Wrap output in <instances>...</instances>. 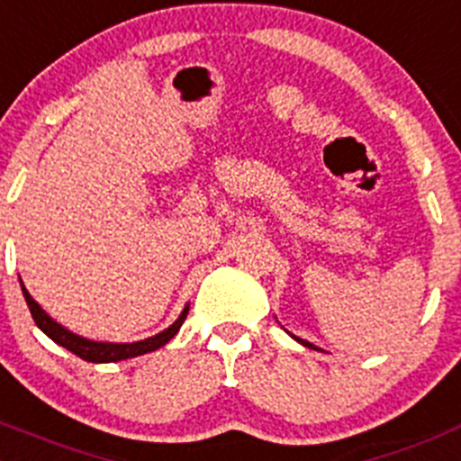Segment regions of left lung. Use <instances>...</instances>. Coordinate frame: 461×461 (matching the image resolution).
I'll list each match as a JSON object with an SVG mask.
<instances>
[{
    "label": "left lung",
    "instance_id": "1",
    "mask_svg": "<svg viewBox=\"0 0 461 461\" xmlns=\"http://www.w3.org/2000/svg\"><path fill=\"white\" fill-rule=\"evenodd\" d=\"M294 339H295V341H300V343H303V346H307V348H313V350H318V348L313 346V343H309V341H303V339H298V337H294Z\"/></svg>",
    "mask_w": 461,
    "mask_h": 461
}]
</instances>
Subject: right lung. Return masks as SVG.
I'll return each instance as SVG.
<instances>
[{
	"instance_id": "right-lung-1",
	"label": "right lung",
	"mask_w": 461,
	"mask_h": 461,
	"mask_svg": "<svg viewBox=\"0 0 461 461\" xmlns=\"http://www.w3.org/2000/svg\"><path fill=\"white\" fill-rule=\"evenodd\" d=\"M23 294H24V300H27V304H29V312H32V316H33V321H36L38 328H41L42 332H45L54 343L68 348V350L75 352L77 357H81L84 361H93V364H109V361L131 359V357H139V355H145V352L158 350V348L166 346V343L179 332V328H182V322L186 321V313H188V307H186L182 313H179L177 321L172 322L170 328L163 330V332H158L157 337L145 339V341L97 343V341H88V339H84V337H77V334H72L70 330L61 328V325H59L54 318L47 316V313L41 309V304H38L36 300L29 295V291L24 289V284H23Z\"/></svg>"
}]
</instances>
